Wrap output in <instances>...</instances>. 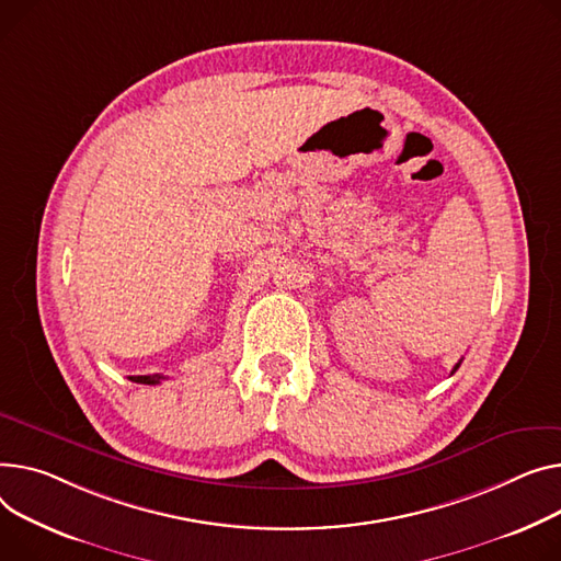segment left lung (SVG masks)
I'll return each mask as SVG.
<instances>
[{
  "label": "left lung",
  "mask_w": 561,
  "mask_h": 561,
  "mask_svg": "<svg viewBox=\"0 0 561 561\" xmlns=\"http://www.w3.org/2000/svg\"><path fill=\"white\" fill-rule=\"evenodd\" d=\"M458 367H460V363H458V365H456V367H454V371H456V369H458ZM454 371H451V375H454Z\"/></svg>",
  "instance_id": "8db88e82"
}]
</instances>
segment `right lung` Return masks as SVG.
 <instances>
[{"instance_id": "1", "label": "right lung", "mask_w": 561, "mask_h": 561, "mask_svg": "<svg viewBox=\"0 0 561 561\" xmlns=\"http://www.w3.org/2000/svg\"><path fill=\"white\" fill-rule=\"evenodd\" d=\"M164 377H160V375H146V377H130V381H135V383H146V386H156V383H160Z\"/></svg>"}]
</instances>
